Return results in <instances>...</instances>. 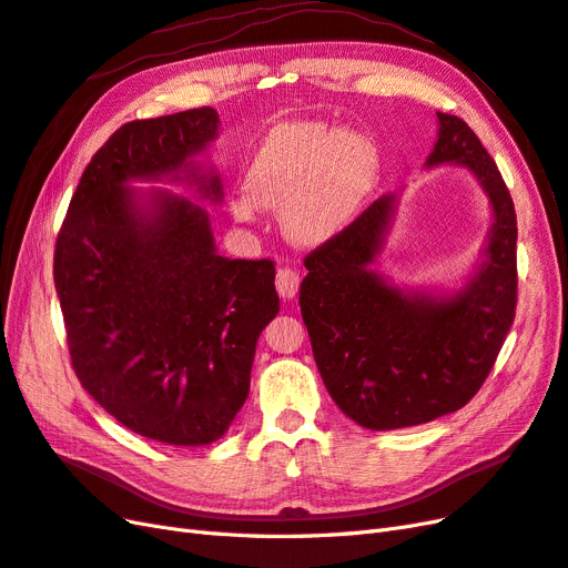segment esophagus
Instances as JSON below:
<instances>
[{"mask_svg":"<svg viewBox=\"0 0 568 568\" xmlns=\"http://www.w3.org/2000/svg\"><path fill=\"white\" fill-rule=\"evenodd\" d=\"M275 290L283 300H293L300 290V273L293 268H278L275 273Z\"/></svg>","mask_w":568,"mask_h":568,"instance_id":"34e87169","label":"esophagus"}]
</instances>
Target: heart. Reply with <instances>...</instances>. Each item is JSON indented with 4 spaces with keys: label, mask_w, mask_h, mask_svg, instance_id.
<instances>
[{
    "label": "heart",
    "mask_w": 568,
    "mask_h": 568,
    "mask_svg": "<svg viewBox=\"0 0 568 568\" xmlns=\"http://www.w3.org/2000/svg\"><path fill=\"white\" fill-rule=\"evenodd\" d=\"M378 175L381 154L368 138L321 121L281 123L254 152L231 214L254 223L258 206L281 209L285 235L316 247L349 229Z\"/></svg>",
    "instance_id": "b5f03b06"
}]
</instances>
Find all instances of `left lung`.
I'll return each mask as SVG.
<instances>
[{
    "label": "left lung",
    "mask_w": 568,
    "mask_h": 568,
    "mask_svg": "<svg viewBox=\"0 0 568 568\" xmlns=\"http://www.w3.org/2000/svg\"><path fill=\"white\" fill-rule=\"evenodd\" d=\"M426 166L471 171L493 206L483 264L452 297L402 293L374 268L397 206L383 194L345 233L306 254L304 326L326 390L356 424L395 430L462 409L495 366L516 316V212L493 156L462 119L437 111Z\"/></svg>",
    "instance_id": "8db88e82"
}]
</instances>
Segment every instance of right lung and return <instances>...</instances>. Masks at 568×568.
Wrapping results in <instances>:
<instances>
[{"label": "right lung", "instance_id": "right-lung-1", "mask_svg": "<svg viewBox=\"0 0 568 568\" xmlns=\"http://www.w3.org/2000/svg\"><path fill=\"white\" fill-rule=\"evenodd\" d=\"M212 106L131 121L88 164L54 247V285L80 385L133 433L219 440L250 395L256 339L281 310L271 258H225L200 204L125 183L185 181L221 202L192 156L216 138ZM184 175L181 176L180 173Z\"/></svg>", "mask_w": 568, "mask_h": 568}]
</instances>
